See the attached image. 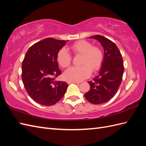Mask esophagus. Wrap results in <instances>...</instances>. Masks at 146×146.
<instances>
[{
    "mask_svg": "<svg viewBox=\"0 0 146 146\" xmlns=\"http://www.w3.org/2000/svg\"><path fill=\"white\" fill-rule=\"evenodd\" d=\"M68 84H71V83H76V84H78V83H80L79 82H72V81H68Z\"/></svg>",
    "mask_w": 146,
    "mask_h": 146,
    "instance_id": "esophagus-1",
    "label": "esophagus"
}]
</instances>
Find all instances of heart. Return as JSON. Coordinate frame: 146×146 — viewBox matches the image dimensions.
<instances>
[{
  "mask_svg": "<svg viewBox=\"0 0 146 146\" xmlns=\"http://www.w3.org/2000/svg\"><path fill=\"white\" fill-rule=\"evenodd\" d=\"M70 48L76 54L82 55L80 67H71L64 74V78L69 81L80 82L89 77L91 70L96 72L102 66L104 58L103 52L100 48L87 41L80 40L73 43ZM57 61L62 68H67L70 64L72 56L64 48L57 54Z\"/></svg>",
  "mask_w": 146,
  "mask_h": 146,
  "instance_id": "1",
  "label": "heart"
}]
</instances>
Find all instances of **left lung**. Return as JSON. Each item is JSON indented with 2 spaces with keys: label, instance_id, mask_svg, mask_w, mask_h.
Here are the masks:
<instances>
[{
  "label": "left lung",
  "instance_id": "left-lung-1",
  "mask_svg": "<svg viewBox=\"0 0 146 146\" xmlns=\"http://www.w3.org/2000/svg\"><path fill=\"white\" fill-rule=\"evenodd\" d=\"M89 38L97 39L104 50L99 74L93 80L88 82L90 85V90L85 94L88 102L98 105L107 102L116 94L122 80L124 68L122 55L113 42L98 35Z\"/></svg>",
  "mask_w": 146,
  "mask_h": 146
}]
</instances>
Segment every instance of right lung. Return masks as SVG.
Here are the masks:
<instances>
[{"label": "right lung", "instance_id": "add662e5", "mask_svg": "<svg viewBox=\"0 0 146 146\" xmlns=\"http://www.w3.org/2000/svg\"><path fill=\"white\" fill-rule=\"evenodd\" d=\"M66 41L48 38L34 44L22 64V80L28 94L36 103L55 105L63 98L68 87L65 82L55 79L61 74L57 54Z\"/></svg>", "mask_w": 146, "mask_h": 146}]
</instances>
